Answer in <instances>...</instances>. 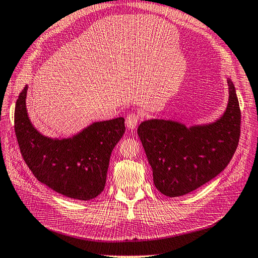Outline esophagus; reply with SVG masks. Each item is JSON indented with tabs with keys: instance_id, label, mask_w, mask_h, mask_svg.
Instances as JSON below:
<instances>
[{
	"instance_id": "esophagus-1",
	"label": "esophagus",
	"mask_w": 258,
	"mask_h": 258,
	"mask_svg": "<svg viewBox=\"0 0 258 258\" xmlns=\"http://www.w3.org/2000/svg\"><path fill=\"white\" fill-rule=\"evenodd\" d=\"M140 122V116L136 113H131L126 116V126L130 130H134Z\"/></svg>"
}]
</instances>
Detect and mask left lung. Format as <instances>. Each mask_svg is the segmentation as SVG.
Segmentation results:
<instances>
[{
	"mask_svg": "<svg viewBox=\"0 0 258 258\" xmlns=\"http://www.w3.org/2000/svg\"><path fill=\"white\" fill-rule=\"evenodd\" d=\"M229 84V102L217 122L185 127L164 119L141 123L138 134L161 194L180 197L204 185L223 171L233 158L240 136V108Z\"/></svg>",
	"mask_w": 258,
	"mask_h": 258,
	"instance_id": "1",
	"label": "left lung"
}]
</instances>
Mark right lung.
Masks as SVG:
<instances>
[{"instance_id":"right-lung-1","label":"right lung","mask_w":258,"mask_h":258,"mask_svg":"<svg viewBox=\"0 0 258 258\" xmlns=\"http://www.w3.org/2000/svg\"><path fill=\"white\" fill-rule=\"evenodd\" d=\"M27 89L19 95L14 131L24 162L40 182L77 200L102 194L112 151L125 132V119L97 122L73 139L52 140L40 134L28 117Z\"/></svg>"}]
</instances>
